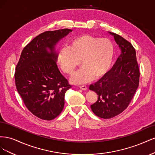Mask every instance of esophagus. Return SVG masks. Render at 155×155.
I'll use <instances>...</instances> for the list:
<instances>
[{
	"label": "esophagus",
	"instance_id": "1",
	"mask_svg": "<svg viewBox=\"0 0 155 155\" xmlns=\"http://www.w3.org/2000/svg\"><path fill=\"white\" fill-rule=\"evenodd\" d=\"M79 88L81 89L82 91H86V90H87V87L85 85H82V86L79 87Z\"/></svg>",
	"mask_w": 155,
	"mask_h": 155
}]
</instances>
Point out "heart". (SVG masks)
Here are the masks:
<instances>
[{
    "label": "heart",
    "instance_id": "1",
    "mask_svg": "<svg viewBox=\"0 0 155 155\" xmlns=\"http://www.w3.org/2000/svg\"><path fill=\"white\" fill-rule=\"evenodd\" d=\"M114 46L107 38L84 34L75 37L68 48H61L58 61L63 71L72 74L80 61L82 67L70 79L74 84H84L104 77L113 61Z\"/></svg>",
    "mask_w": 155,
    "mask_h": 155
}]
</instances>
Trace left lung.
Masks as SVG:
<instances>
[{
	"mask_svg": "<svg viewBox=\"0 0 155 155\" xmlns=\"http://www.w3.org/2000/svg\"><path fill=\"white\" fill-rule=\"evenodd\" d=\"M118 45L120 55L104 77L91 84L89 89L97 94L91 105L97 116L109 119L120 114L129 105L139 85L140 71L133 45L122 37L109 32Z\"/></svg>",
	"mask_w": 155,
	"mask_h": 155,
	"instance_id": "left-lung-1",
	"label": "left lung"
}]
</instances>
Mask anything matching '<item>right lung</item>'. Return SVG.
Masks as SVG:
<instances>
[{
  "label": "right lung",
  "mask_w": 155,
  "mask_h": 155,
  "mask_svg": "<svg viewBox=\"0 0 155 155\" xmlns=\"http://www.w3.org/2000/svg\"><path fill=\"white\" fill-rule=\"evenodd\" d=\"M72 30L47 31L22 50L15 73V85L27 109L39 118L51 120L62 112L64 94L71 87L57 61L59 42Z\"/></svg>",
  "instance_id": "1"
}]
</instances>
